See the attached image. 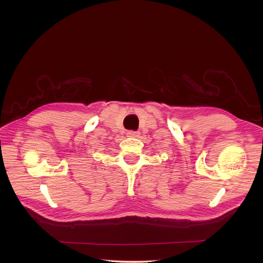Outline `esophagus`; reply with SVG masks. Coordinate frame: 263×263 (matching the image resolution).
<instances>
[{"label":"esophagus","mask_w":263,"mask_h":263,"mask_svg":"<svg viewBox=\"0 0 263 263\" xmlns=\"http://www.w3.org/2000/svg\"><path fill=\"white\" fill-rule=\"evenodd\" d=\"M138 135H139V133H138V132H134V130L127 132V136H128V137H137Z\"/></svg>","instance_id":"34e87169"}]
</instances>
